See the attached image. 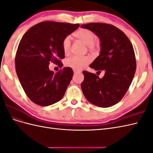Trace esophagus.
<instances>
[{"mask_svg":"<svg viewBox=\"0 0 153 153\" xmlns=\"http://www.w3.org/2000/svg\"><path fill=\"white\" fill-rule=\"evenodd\" d=\"M73 71H74V73H75V74H77V73H81L80 71H79V70H76V69H75V70H73Z\"/></svg>","mask_w":153,"mask_h":153,"instance_id":"obj_1","label":"esophagus"}]
</instances>
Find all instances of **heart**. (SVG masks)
Returning a JSON list of instances; mask_svg holds the SVG:
<instances>
[{"label": "heart", "instance_id": "1", "mask_svg": "<svg viewBox=\"0 0 153 153\" xmlns=\"http://www.w3.org/2000/svg\"><path fill=\"white\" fill-rule=\"evenodd\" d=\"M74 36L78 39L80 40L83 43L87 45L88 48L92 52L97 51L99 49V44L95 41L96 40L97 36L94 32L87 29H80L76 30ZM71 39L69 36H66L62 41V48L64 54L68 55L69 53L71 48ZM91 61V59L89 57H78L73 56L68 59L66 61V66L70 67L76 70H80V69L85 68Z\"/></svg>", "mask_w": 153, "mask_h": 153}]
</instances>
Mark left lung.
<instances>
[{
	"label": "left lung",
	"instance_id": "1",
	"mask_svg": "<svg viewBox=\"0 0 153 153\" xmlns=\"http://www.w3.org/2000/svg\"><path fill=\"white\" fill-rule=\"evenodd\" d=\"M81 27L94 32L100 41V55L89 66L98 72L105 71L102 78L82 72L83 94L91 103L110 107L122 100L135 75L137 64L132 44L122 30L112 25L89 23Z\"/></svg>",
	"mask_w": 153,
	"mask_h": 153
}]
</instances>
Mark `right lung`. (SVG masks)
Masks as SVG:
<instances>
[{"instance_id":"obj_1","label":"right lung","mask_w":153,"mask_h":153,"mask_svg":"<svg viewBox=\"0 0 153 153\" xmlns=\"http://www.w3.org/2000/svg\"><path fill=\"white\" fill-rule=\"evenodd\" d=\"M79 24L42 22L32 26L23 36L15 57L17 76L27 96L34 103L49 106L61 100L70 83L73 71L64 67L55 73L50 62L62 63L63 39L76 30Z\"/></svg>"}]
</instances>
